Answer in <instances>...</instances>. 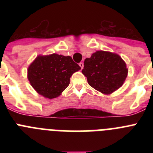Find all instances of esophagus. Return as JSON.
Returning <instances> with one entry per match:
<instances>
[{
  "label": "esophagus",
  "mask_w": 153,
  "mask_h": 153,
  "mask_svg": "<svg viewBox=\"0 0 153 153\" xmlns=\"http://www.w3.org/2000/svg\"><path fill=\"white\" fill-rule=\"evenodd\" d=\"M79 66L81 67V69L83 68V63H79Z\"/></svg>",
  "instance_id": "obj_1"
}]
</instances>
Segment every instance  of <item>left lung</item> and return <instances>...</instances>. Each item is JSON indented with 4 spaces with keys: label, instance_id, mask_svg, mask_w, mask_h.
Returning a JSON list of instances; mask_svg holds the SVG:
<instances>
[{
    "label": "left lung",
    "instance_id": "left-lung-1",
    "mask_svg": "<svg viewBox=\"0 0 153 153\" xmlns=\"http://www.w3.org/2000/svg\"><path fill=\"white\" fill-rule=\"evenodd\" d=\"M82 73L90 86L102 94L109 95L123 86L128 69L117 53L98 51L84 60Z\"/></svg>",
    "mask_w": 153,
    "mask_h": 153
}]
</instances>
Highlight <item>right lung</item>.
Returning <instances> with one entry per match:
<instances>
[{"instance_id":"1","label":"right lung","mask_w":153,"mask_h":153,"mask_svg":"<svg viewBox=\"0 0 153 153\" xmlns=\"http://www.w3.org/2000/svg\"><path fill=\"white\" fill-rule=\"evenodd\" d=\"M80 69L70 56L39 55L28 67L27 79L38 94L53 99L61 95L70 84V76Z\"/></svg>"}]
</instances>
